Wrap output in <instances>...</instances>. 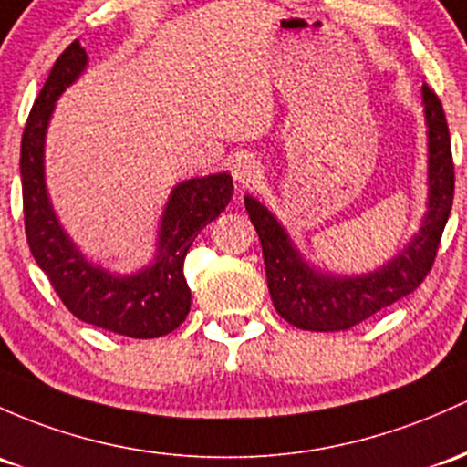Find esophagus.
<instances>
[{
  "mask_svg": "<svg viewBox=\"0 0 467 467\" xmlns=\"http://www.w3.org/2000/svg\"><path fill=\"white\" fill-rule=\"evenodd\" d=\"M232 175H234L235 187L247 189V187H252V184L258 182L260 169L252 158H247V155H240V158L232 164Z\"/></svg>",
  "mask_w": 467,
  "mask_h": 467,
  "instance_id": "obj_1",
  "label": "esophagus"
}]
</instances>
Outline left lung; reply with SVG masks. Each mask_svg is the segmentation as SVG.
Instances as JSON below:
<instances>
[{
  "instance_id": "1",
  "label": "left lung",
  "mask_w": 467,
  "mask_h": 467,
  "mask_svg": "<svg viewBox=\"0 0 467 467\" xmlns=\"http://www.w3.org/2000/svg\"><path fill=\"white\" fill-rule=\"evenodd\" d=\"M420 98L428 127V212L410 243L379 269L356 275L318 269L300 254L280 220L258 198L244 195V207L263 244L274 307L294 327L309 332L354 327L412 294L432 269L441 235L452 212L454 164L448 122L439 98L425 84Z\"/></svg>"
}]
</instances>
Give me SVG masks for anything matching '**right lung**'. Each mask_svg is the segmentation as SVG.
I'll return each instance as SVG.
<instances>
[{"label":"right lung","mask_w":467,"mask_h":467,"mask_svg":"<svg viewBox=\"0 0 467 467\" xmlns=\"http://www.w3.org/2000/svg\"><path fill=\"white\" fill-rule=\"evenodd\" d=\"M87 67V51L73 42L51 68L24 129L19 173L28 247L62 303L79 320L131 338H158L187 318L192 292L182 274L184 255L200 229L224 212L234 195V180L223 171L175 184L160 215L153 260L138 272L118 274L91 263L55 213L44 167L55 102Z\"/></svg>","instance_id":"right-lung-1"}]
</instances>
